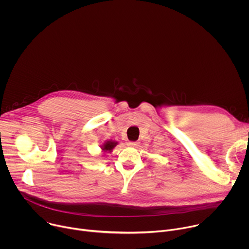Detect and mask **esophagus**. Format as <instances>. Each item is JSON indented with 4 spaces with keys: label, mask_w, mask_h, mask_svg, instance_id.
Instances as JSON below:
<instances>
[{
    "label": "esophagus",
    "mask_w": 249,
    "mask_h": 249,
    "mask_svg": "<svg viewBox=\"0 0 249 249\" xmlns=\"http://www.w3.org/2000/svg\"><path fill=\"white\" fill-rule=\"evenodd\" d=\"M127 145L130 146V147H137L139 145V143H138V142H129Z\"/></svg>",
    "instance_id": "1"
}]
</instances>
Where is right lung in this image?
Here are the masks:
<instances>
[{
    "mask_svg": "<svg viewBox=\"0 0 249 249\" xmlns=\"http://www.w3.org/2000/svg\"><path fill=\"white\" fill-rule=\"evenodd\" d=\"M117 145V142H114V141H106L104 142V144L101 146V150L103 152H111L114 147Z\"/></svg>",
    "mask_w": 249,
    "mask_h": 249,
    "instance_id": "obj_1",
    "label": "right lung"
}]
</instances>
